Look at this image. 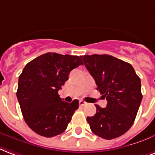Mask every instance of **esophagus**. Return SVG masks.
I'll use <instances>...</instances> for the list:
<instances>
[{
  "label": "esophagus",
  "mask_w": 155,
  "mask_h": 155,
  "mask_svg": "<svg viewBox=\"0 0 155 155\" xmlns=\"http://www.w3.org/2000/svg\"><path fill=\"white\" fill-rule=\"evenodd\" d=\"M86 104V103L85 101H83V100H80V101H79V105H80L81 107L85 106Z\"/></svg>",
  "instance_id": "34e87169"
}]
</instances>
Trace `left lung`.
I'll list each match as a JSON object with an SVG mask.
<instances>
[{"mask_svg": "<svg viewBox=\"0 0 155 155\" xmlns=\"http://www.w3.org/2000/svg\"><path fill=\"white\" fill-rule=\"evenodd\" d=\"M83 64L94 78L100 94L106 98L105 108L86 120L91 131L111 140L125 134L133 125L142 99L141 79L131 64L110 55H85Z\"/></svg>", "mask_w": 155, "mask_h": 155, "instance_id": "left-lung-1", "label": "left lung"}]
</instances>
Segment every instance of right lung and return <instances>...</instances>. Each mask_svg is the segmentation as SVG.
<instances>
[{"instance_id": "add662e5", "label": "right lung", "mask_w": 155, "mask_h": 155, "mask_svg": "<svg viewBox=\"0 0 155 155\" xmlns=\"http://www.w3.org/2000/svg\"><path fill=\"white\" fill-rule=\"evenodd\" d=\"M82 64L81 56L48 52L24 67L17 98L24 120L35 133L51 137L67 129L79 102L62 101L58 91L69 79V73Z\"/></svg>"}]
</instances>
